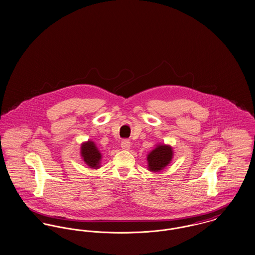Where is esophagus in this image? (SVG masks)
<instances>
[{
    "label": "esophagus",
    "mask_w": 255,
    "mask_h": 255,
    "mask_svg": "<svg viewBox=\"0 0 255 255\" xmlns=\"http://www.w3.org/2000/svg\"><path fill=\"white\" fill-rule=\"evenodd\" d=\"M121 147L124 150H129L130 148V141L128 139H124L121 143Z\"/></svg>",
    "instance_id": "1"
}]
</instances>
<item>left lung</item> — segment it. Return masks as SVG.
<instances>
[{
	"mask_svg": "<svg viewBox=\"0 0 255 255\" xmlns=\"http://www.w3.org/2000/svg\"><path fill=\"white\" fill-rule=\"evenodd\" d=\"M172 149L170 146L158 145L148 154V164L151 171H159L169 164L172 159Z\"/></svg>",
	"mask_w": 255,
	"mask_h": 255,
	"instance_id": "obj_1",
	"label": "left lung"
}]
</instances>
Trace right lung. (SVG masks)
Instances as JSON below:
<instances>
[{"label": "right lung", "instance_id": "right-lung-1", "mask_svg": "<svg viewBox=\"0 0 255 255\" xmlns=\"http://www.w3.org/2000/svg\"><path fill=\"white\" fill-rule=\"evenodd\" d=\"M81 155L87 165L91 168H98L102 155L94 142L88 141L81 146Z\"/></svg>", "mask_w": 255, "mask_h": 255}]
</instances>
